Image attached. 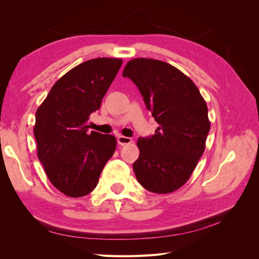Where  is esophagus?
<instances>
[{
    "instance_id": "esophagus-1",
    "label": "esophagus",
    "mask_w": 259,
    "mask_h": 259,
    "mask_svg": "<svg viewBox=\"0 0 259 259\" xmlns=\"http://www.w3.org/2000/svg\"><path fill=\"white\" fill-rule=\"evenodd\" d=\"M133 143V139L131 137H125V136H119L117 137V144L120 146H125V145H130Z\"/></svg>"
}]
</instances>
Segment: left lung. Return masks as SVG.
I'll return each instance as SVG.
<instances>
[{"instance_id":"8db88e82","label":"left lung","mask_w":259,"mask_h":259,"mask_svg":"<svg viewBox=\"0 0 259 259\" xmlns=\"http://www.w3.org/2000/svg\"><path fill=\"white\" fill-rule=\"evenodd\" d=\"M123 76L136 84L159 124L154 135L138 138L135 176L149 191L174 192L190 178L205 150L210 127L205 100L190 77L161 60L132 59Z\"/></svg>"}]
</instances>
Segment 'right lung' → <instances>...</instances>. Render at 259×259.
Returning <instances> with one entry per match:
<instances>
[{
  "mask_svg": "<svg viewBox=\"0 0 259 259\" xmlns=\"http://www.w3.org/2000/svg\"><path fill=\"white\" fill-rule=\"evenodd\" d=\"M119 58H96L74 67L53 85L35 113L37 158L55 188L71 198L91 193L115 151L112 135L89 132L122 66Z\"/></svg>",
  "mask_w": 259,
  "mask_h": 259,
  "instance_id": "right-lung-1",
  "label": "right lung"
}]
</instances>
